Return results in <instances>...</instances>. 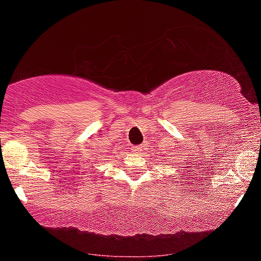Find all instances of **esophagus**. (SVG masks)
Here are the masks:
<instances>
[{
	"mask_svg": "<svg viewBox=\"0 0 261 261\" xmlns=\"http://www.w3.org/2000/svg\"><path fill=\"white\" fill-rule=\"evenodd\" d=\"M141 150H143V147L142 146H135L133 147V152H141Z\"/></svg>",
	"mask_w": 261,
	"mask_h": 261,
	"instance_id": "obj_1",
	"label": "esophagus"
}]
</instances>
